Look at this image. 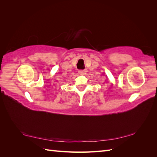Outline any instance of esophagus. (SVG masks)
I'll return each mask as SVG.
<instances>
[{
  "mask_svg": "<svg viewBox=\"0 0 157 157\" xmlns=\"http://www.w3.org/2000/svg\"><path fill=\"white\" fill-rule=\"evenodd\" d=\"M78 73L80 75H84L86 73V72H87V69H83V70H79L78 71Z\"/></svg>",
  "mask_w": 157,
  "mask_h": 157,
  "instance_id": "34e87169",
  "label": "esophagus"
}]
</instances>
